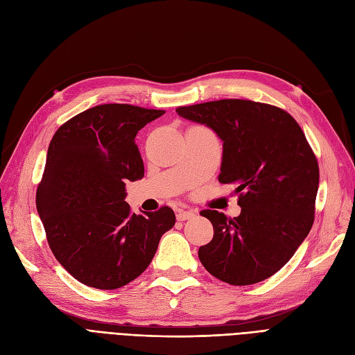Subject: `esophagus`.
<instances>
[{
  "mask_svg": "<svg viewBox=\"0 0 355 355\" xmlns=\"http://www.w3.org/2000/svg\"><path fill=\"white\" fill-rule=\"evenodd\" d=\"M194 216H196V211H192V210H178V213H176L178 220H188Z\"/></svg>",
  "mask_w": 355,
  "mask_h": 355,
  "instance_id": "esophagus-1",
  "label": "esophagus"
}]
</instances>
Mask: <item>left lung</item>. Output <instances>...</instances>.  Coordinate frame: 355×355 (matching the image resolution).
<instances>
[{
	"mask_svg": "<svg viewBox=\"0 0 355 355\" xmlns=\"http://www.w3.org/2000/svg\"><path fill=\"white\" fill-rule=\"evenodd\" d=\"M176 112L206 124L223 141L219 182L234 184L240 216L202 210L213 239L202 266L232 286L266 280L290 261L313 228L320 170L295 118L274 105L222 99Z\"/></svg>",
	"mask_w": 355,
	"mask_h": 355,
	"instance_id": "obj_1",
	"label": "left lung"
}]
</instances>
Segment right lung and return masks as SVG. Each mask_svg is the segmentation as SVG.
Listing matches in <instances>:
<instances>
[{
  "instance_id": "1",
  "label": "right lung",
  "mask_w": 355,
  "mask_h": 355,
  "mask_svg": "<svg viewBox=\"0 0 355 355\" xmlns=\"http://www.w3.org/2000/svg\"><path fill=\"white\" fill-rule=\"evenodd\" d=\"M164 112L98 105L72 116L51 139L37 210L53 254L85 286L114 290L133 282L173 228L170 207L136 214L124 201L125 182L145 173L135 137Z\"/></svg>"
}]
</instances>
